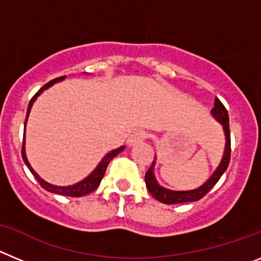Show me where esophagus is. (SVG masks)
<instances>
[{
	"instance_id": "obj_1",
	"label": "esophagus",
	"mask_w": 261,
	"mask_h": 261,
	"mask_svg": "<svg viewBox=\"0 0 261 261\" xmlns=\"http://www.w3.org/2000/svg\"><path fill=\"white\" fill-rule=\"evenodd\" d=\"M146 137L147 133L145 132L144 129H136V130H133V132L129 135L128 140H126V144H128L129 146H135L138 142L144 141Z\"/></svg>"
}]
</instances>
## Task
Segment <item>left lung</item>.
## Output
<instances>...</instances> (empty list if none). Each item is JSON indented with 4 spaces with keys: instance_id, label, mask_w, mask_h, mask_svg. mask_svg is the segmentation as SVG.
<instances>
[{
    "instance_id": "1",
    "label": "left lung",
    "mask_w": 261,
    "mask_h": 261,
    "mask_svg": "<svg viewBox=\"0 0 261 261\" xmlns=\"http://www.w3.org/2000/svg\"><path fill=\"white\" fill-rule=\"evenodd\" d=\"M212 114H213V116L222 124L223 130H225L226 135L225 153H223L222 161H221L220 166L217 167V170L213 172V175L206 180V183H204L201 187H199V188H196V190L193 191H170L166 190V188H163V187H161L156 183L153 170L154 162H155V161H154V162L151 163L150 168H149L146 174H145V183H146V188L149 190V192L151 193V196H153L155 200L168 205L180 204V202L197 201V200L202 199V197L216 186L217 181L220 180V177L222 176L223 172L226 171V168H227L230 162V154H231L229 114H227V110H226L225 106L222 105V102H221L218 98L214 99V107L212 108Z\"/></svg>"
}]
</instances>
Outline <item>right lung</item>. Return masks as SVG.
I'll return each instance as SVG.
<instances>
[{"mask_svg":"<svg viewBox=\"0 0 261 261\" xmlns=\"http://www.w3.org/2000/svg\"><path fill=\"white\" fill-rule=\"evenodd\" d=\"M66 75H62V77H59V78H55V80L49 81L48 84H45L44 86L41 87L40 90H39L38 93L35 94V95L32 96L31 100H30V105H29V108H27V115H26V121H27V117H29V114H30V110H31L32 105H34V102H35V99L38 98L39 95H40L43 91H44L45 89H48L49 86H52L53 84H56V82H59V81H62L64 78H65ZM26 121H24V125H26ZM124 146H120L117 147V149H115V150L110 151V153L107 154V155L105 156V158L100 161V163H99L98 166H96V168L94 170L91 174L89 175V176L86 177V179H84V180H81L80 183L77 184H73V186H69V187H57V186H52V184L47 183V181H44L43 179H41L40 176H39L38 174H36L34 170H32V167L30 166L29 161H27L26 158V153H24V140H23V144H22V158L23 161H24V163L27 165V167H29V170L31 171V174L35 176L36 180L39 181V184H40L44 190H47L48 192H52V193H57V195H62V196H70V197H81V196H85V195H89L90 192H93V191H95L96 188L99 187V184H100V181H102L103 176H105V172L106 170H107V166L108 163L111 162V159L115 158V156L117 155V154L120 153V151H123Z\"/></svg>","mask_w":261,"mask_h":261,"instance_id":"1","label":"right lung"}]
</instances>
